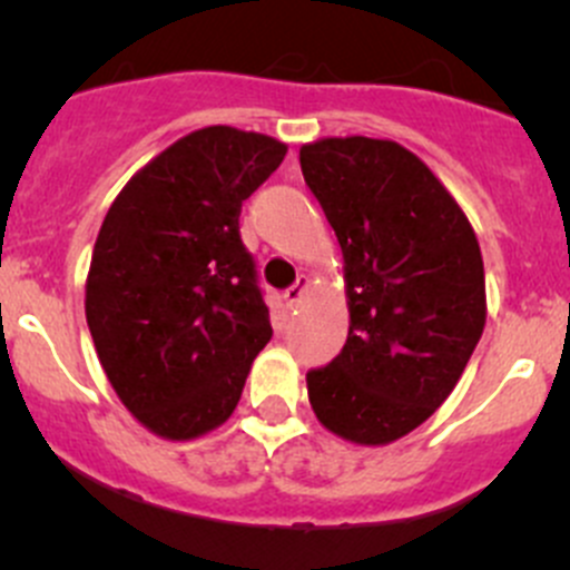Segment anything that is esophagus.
I'll return each instance as SVG.
<instances>
[{
  "mask_svg": "<svg viewBox=\"0 0 570 570\" xmlns=\"http://www.w3.org/2000/svg\"><path fill=\"white\" fill-rule=\"evenodd\" d=\"M306 292H308V278H306V275H297L295 284H292L289 289L284 292V301L289 303V306H297V303L306 297Z\"/></svg>",
  "mask_w": 570,
  "mask_h": 570,
  "instance_id": "34e87169",
  "label": "esophagus"
}]
</instances>
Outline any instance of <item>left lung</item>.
Segmentation results:
<instances>
[{"label": "left lung", "mask_w": 570, "mask_h": 570, "mask_svg": "<svg viewBox=\"0 0 570 570\" xmlns=\"http://www.w3.org/2000/svg\"><path fill=\"white\" fill-rule=\"evenodd\" d=\"M301 168L344 256L350 331L306 375L331 433L392 444L452 394L485 327L480 243L433 170L392 140L325 137Z\"/></svg>", "instance_id": "left-lung-1"}]
</instances>
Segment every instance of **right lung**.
Segmentation results:
<instances>
[{
  "label": "right lung",
  "instance_id": "add662e5",
  "mask_svg": "<svg viewBox=\"0 0 570 570\" xmlns=\"http://www.w3.org/2000/svg\"><path fill=\"white\" fill-rule=\"evenodd\" d=\"M286 146L206 126L165 148L109 206L85 317L131 416L170 441L220 428L273 336L239 212Z\"/></svg>",
  "mask_w": 570,
  "mask_h": 570
}]
</instances>
